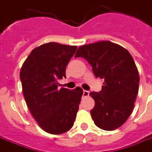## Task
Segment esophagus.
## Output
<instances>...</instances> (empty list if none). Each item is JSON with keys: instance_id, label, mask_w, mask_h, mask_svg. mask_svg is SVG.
<instances>
[{"instance_id": "34e87169", "label": "esophagus", "mask_w": 152, "mask_h": 152, "mask_svg": "<svg viewBox=\"0 0 152 152\" xmlns=\"http://www.w3.org/2000/svg\"><path fill=\"white\" fill-rule=\"evenodd\" d=\"M89 91H87V90H83V96H84V97H87V96H89Z\"/></svg>"}]
</instances>
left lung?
Masks as SVG:
<instances>
[{
    "label": "left lung",
    "instance_id": "8db88e82",
    "mask_svg": "<svg viewBox=\"0 0 152 152\" xmlns=\"http://www.w3.org/2000/svg\"><path fill=\"white\" fill-rule=\"evenodd\" d=\"M75 57L84 58L95 77L104 80L99 93L89 94L95 102L90 111L94 124L105 131L120 128L131 115L138 94L140 76L133 58L110 41L81 46Z\"/></svg>",
    "mask_w": 152,
    "mask_h": 152
}]
</instances>
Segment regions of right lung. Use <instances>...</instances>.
I'll list each match as a JSON object with an SVG mask.
<instances>
[{
  "label": "right lung",
  "mask_w": 152,
  "mask_h": 152,
  "mask_svg": "<svg viewBox=\"0 0 152 152\" xmlns=\"http://www.w3.org/2000/svg\"><path fill=\"white\" fill-rule=\"evenodd\" d=\"M77 46L50 42L34 48L22 65L23 94L31 115L42 129L59 135L74 125L83 90L58 89Z\"/></svg>",
  "instance_id": "1"
}]
</instances>
